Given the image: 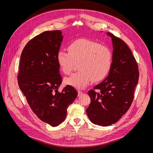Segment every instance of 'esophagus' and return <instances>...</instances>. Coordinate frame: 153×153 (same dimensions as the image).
<instances>
[{"label":"esophagus","mask_w":153,"mask_h":153,"mask_svg":"<svg viewBox=\"0 0 153 153\" xmlns=\"http://www.w3.org/2000/svg\"><path fill=\"white\" fill-rule=\"evenodd\" d=\"M82 93H83V92H82V91H80V90H78V96H80V95H82Z\"/></svg>","instance_id":"1"}]
</instances>
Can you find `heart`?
Returning a JSON list of instances; mask_svg holds the SVG:
<instances>
[{
    "instance_id": "heart-1",
    "label": "heart",
    "mask_w": 153,
    "mask_h": 153,
    "mask_svg": "<svg viewBox=\"0 0 153 153\" xmlns=\"http://www.w3.org/2000/svg\"><path fill=\"white\" fill-rule=\"evenodd\" d=\"M57 62L61 71L68 75L77 64L78 72L66 78L65 83L78 89L85 87L90 82H98L108 75L112 65V53L105 46L94 41L81 39L68 47V52L59 50Z\"/></svg>"
}]
</instances>
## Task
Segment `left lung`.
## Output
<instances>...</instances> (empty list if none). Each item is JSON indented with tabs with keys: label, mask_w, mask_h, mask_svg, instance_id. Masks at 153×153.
<instances>
[{
	"label": "left lung",
	"mask_w": 153,
	"mask_h": 153,
	"mask_svg": "<svg viewBox=\"0 0 153 153\" xmlns=\"http://www.w3.org/2000/svg\"><path fill=\"white\" fill-rule=\"evenodd\" d=\"M112 65L108 76L88 91L91 103L86 110L90 121L107 126L117 122L133 102L139 71L135 58L124 41L114 34Z\"/></svg>",
	"instance_id": "obj_1"
}]
</instances>
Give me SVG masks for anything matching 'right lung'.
<instances>
[{"instance_id": "obj_1", "label": "right lung", "mask_w": 153, "mask_h": 153, "mask_svg": "<svg viewBox=\"0 0 153 153\" xmlns=\"http://www.w3.org/2000/svg\"><path fill=\"white\" fill-rule=\"evenodd\" d=\"M62 32L45 31L30 39L23 49L19 64L18 84L31 110L41 121L57 126L65 120L67 109L78 96L68 85L61 92L62 83L57 62Z\"/></svg>"}]
</instances>
